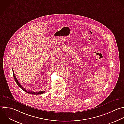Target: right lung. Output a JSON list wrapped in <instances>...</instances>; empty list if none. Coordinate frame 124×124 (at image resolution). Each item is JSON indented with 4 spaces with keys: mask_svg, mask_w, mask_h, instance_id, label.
<instances>
[{
    "mask_svg": "<svg viewBox=\"0 0 124 124\" xmlns=\"http://www.w3.org/2000/svg\"><path fill=\"white\" fill-rule=\"evenodd\" d=\"M12 72H13V77H14V80L15 81V82H16V84H17V85H18V86L20 88H21L23 90L24 92H26V93H29V94H34V95H40V94H43L44 92H45V91H39V92H32V91H28V90H27L26 89H25V88H24L21 85V84L19 83V82H18V81L17 80V78H16V76H15V74H14V71H13V69H12Z\"/></svg>",
    "mask_w": 124,
    "mask_h": 124,
    "instance_id": "obj_1",
    "label": "right lung"
}]
</instances>
